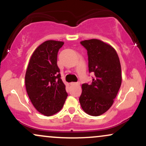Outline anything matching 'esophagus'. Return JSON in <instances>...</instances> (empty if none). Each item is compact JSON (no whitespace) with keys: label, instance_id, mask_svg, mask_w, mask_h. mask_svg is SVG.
<instances>
[{"label":"esophagus","instance_id":"esophagus-1","mask_svg":"<svg viewBox=\"0 0 146 146\" xmlns=\"http://www.w3.org/2000/svg\"><path fill=\"white\" fill-rule=\"evenodd\" d=\"M72 85H79L80 83H70Z\"/></svg>","mask_w":146,"mask_h":146}]
</instances>
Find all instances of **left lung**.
<instances>
[{"mask_svg":"<svg viewBox=\"0 0 146 146\" xmlns=\"http://www.w3.org/2000/svg\"><path fill=\"white\" fill-rule=\"evenodd\" d=\"M80 44L87 49L89 71L95 78L91 85H82L79 102L86 113L99 116L110 109L120 88V61L114 48L100 39L83 40Z\"/></svg>","mask_w":146,"mask_h":146,"instance_id":"8db88e82","label":"left lung"}]
</instances>
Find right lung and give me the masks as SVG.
Here are the masks:
<instances>
[{
  "instance_id": "1",
  "label": "right lung",
  "mask_w": 146,
  "mask_h": 146,
  "mask_svg": "<svg viewBox=\"0 0 146 146\" xmlns=\"http://www.w3.org/2000/svg\"><path fill=\"white\" fill-rule=\"evenodd\" d=\"M63 42L48 40L33 52L25 74L29 99L38 112L46 116L62 109L68 94L57 66V54Z\"/></svg>"
}]
</instances>
